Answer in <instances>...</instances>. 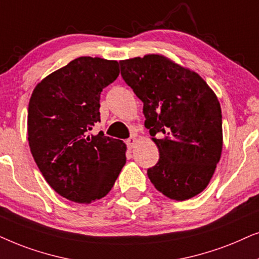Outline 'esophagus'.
<instances>
[{
  "instance_id": "esophagus-1",
  "label": "esophagus",
  "mask_w": 259,
  "mask_h": 259,
  "mask_svg": "<svg viewBox=\"0 0 259 259\" xmlns=\"http://www.w3.org/2000/svg\"><path fill=\"white\" fill-rule=\"evenodd\" d=\"M126 146H127V148H129V149H132V148L134 147V144L136 143V137L135 136H132V137H129V139H127L126 141Z\"/></svg>"
}]
</instances>
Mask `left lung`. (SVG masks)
Segmentation results:
<instances>
[{
  "mask_svg": "<svg viewBox=\"0 0 259 259\" xmlns=\"http://www.w3.org/2000/svg\"><path fill=\"white\" fill-rule=\"evenodd\" d=\"M120 75L143 102L147 129L160 151L148 178L162 194L184 201L207 187L223 149L222 109L198 73L163 55L119 61Z\"/></svg>",
  "mask_w": 259,
  "mask_h": 259,
  "instance_id": "1",
  "label": "left lung"
}]
</instances>
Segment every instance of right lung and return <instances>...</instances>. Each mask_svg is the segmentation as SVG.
<instances>
[{"instance_id":"1","label":"right lung","mask_w":259,"mask_h":259,"mask_svg":"<svg viewBox=\"0 0 259 259\" xmlns=\"http://www.w3.org/2000/svg\"><path fill=\"white\" fill-rule=\"evenodd\" d=\"M119 74L118 63L80 57L47 75L28 106V142L45 180L58 194L79 204L102 199L125 164L126 147L99 132L103 89Z\"/></svg>"}]
</instances>
